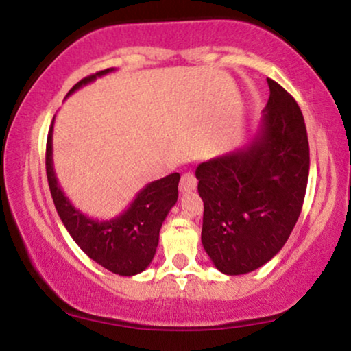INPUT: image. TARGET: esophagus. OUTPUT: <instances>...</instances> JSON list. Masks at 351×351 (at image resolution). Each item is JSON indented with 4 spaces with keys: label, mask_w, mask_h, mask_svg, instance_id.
Listing matches in <instances>:
<instances>
[{
    "label": "esophagus",
    "mask_w": 351,
    "mask_h": 351,
    "mask_svg": "<svg viewBox=\"0 0 351 351\" xmlns=\"http://www.w3.org/2000/svg\"><path fill=\"white\" fill-rule=\"evenodd\" d=\"M196 176L193 175V173H184L183 176H181V181H180V189L181 193H188V191H194L196 189Z\"/></svg>",
    "instance_id": "obj_1"
}]
</instances>
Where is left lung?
Returning a JSON list of instances; mask_svg holds the SVG:
<instances>
[{
	"label": "left lung",
	"instance_id": "1",
	"mask_svg": "<svg viewBox=\"0 0 351 351\" xmlns=\"http://www.w3.org/2000/svg\"><path fill=\"white\" fill-rule=\"evenodd\" d=\"M258 132L240 149L196 168L204 202L202 247L223 274L263 267L285 247L301 214L309 178V142L298 103L267 80Z\"/></svg>",
	"mask_w": 351,
	"mask_h": 351
}]
</instances>
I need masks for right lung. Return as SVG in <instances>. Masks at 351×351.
I'll return each instance as SVG.
<instances>
[{"label":"right lung","instance_id":"right-lung-1","mask_svg":"<svg viewBox=\"0 0 351 351\" xmlns=\"http://www.w3.org/2000/svg\"><path fill=\"white\" fill-rule=\"evenodd\" d=\"M109 71H114V69L98 71L96 75L83 78L66 96L84 84L95 82L96 78L108 75ZM52 135L53 121L47 137L45 168L55 209L71 239L93 261L111 273L121 276H134L142 273L154 260L162 223L178 201L180 173H171L165 178L145 184L135 194L129 208L122 210L119 216L99 221L75 208L58 184L53 170Z\"/></svg>","mask_w":351,"mask_h":351}]
</instances>
